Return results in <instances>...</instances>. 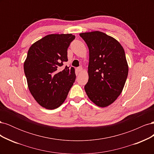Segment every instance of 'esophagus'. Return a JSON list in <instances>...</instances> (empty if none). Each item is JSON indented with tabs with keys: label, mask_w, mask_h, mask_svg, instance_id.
I'll return each mask as SVG.
<instances>
[{
	"label": "esophagus",
	"mask_w": 154,
	"mask_h": 154,
	"mask_svg": "<svg viewBox=\"0 0 154 154\" xmlns=\"http://www.w3.org/2000/svg\"><path fill=\"white\" fill-rule=\"evenodd\" d=\"M78 72H82V71H83V68H82V67H78Z\"/></svg>",
	"instance_id": "1"
}]
</instances>
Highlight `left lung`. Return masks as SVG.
<instances>
[{
  "label": "left lung",
  "instance_id": "left-lung-1",
  "mask_svg": "<svg viewBox=\"0 0 154 154\" xmlns=\"http://www.w3.org/2000/svg\"><path fill=\"white\" fill-rule=\"evenodd\" d=\"M89 50L88 80L85 91L101 107L109 106L122 93L128 67L125 51L118 42L100 31L80 33Z\"/></svg>",
  "mask_w": 154,
  "mask_h": 154
}]
</instances>
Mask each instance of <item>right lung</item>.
Here are the masks:
<instances>
[{
  "instance_id": "right-lung-1",
  "label": "right lung",
  "mask_w": 154,
  "mask_h": 154,
  "mask_svg": "<svg viewBox=\"0 0 154 154\" xmlns=\"http://www.w3.org/2000/svg\"><path fill=\"white\" fill-rule=\"evenodd\" d=\"M75 36L52 34L36 42L29 49L24 64L30 92L40 105L54 109L66 100L75 82L74 69L68 61L67 49Z\"/></svg>"
}]
</instances>
